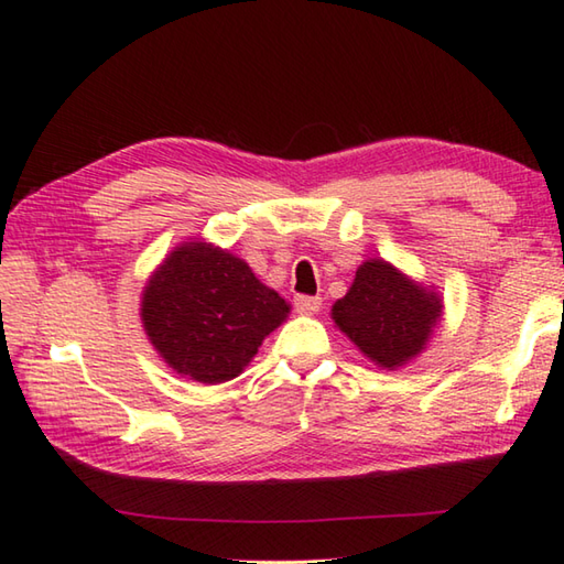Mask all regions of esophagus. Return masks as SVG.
Returning <instances> with one entry per match:
<instances>
[{"label": "esophagus", "instance_id": "1", "mask_svg": "<svg viewBox=\"0 0 564 564\" xmlns=\"http://www.w3.org/2000/svg\"><path fill=\"white\" fill-rule=\"evenodd\" d=\"M321 299H313V295H299L295 299V311L301 313V316H313V313L321 311Z\"/></svg>", "mask_w": 564, "mask_h": 564}]
</instances>
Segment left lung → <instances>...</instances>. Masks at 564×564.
I'll use <instances>...</instances> for the list:
<instances>
[{"label":"left lung","instance_id":"1","mask_svg":"<svg viewBox=\"0 0 564 564\" xmlns=\"http://www.w3.org/2000/svg\"><path fill=\"white\" fill-rule=\"evenodd\" d=\"M443 295L386 259L358 265L348 293L333 303L330 318L378 368L398 370L427 348L443 321Z\"/></svg>","mask_w":564,"mask_h":564}]
</instances>
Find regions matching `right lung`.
Here are the masks:
<instances>
[{
    "instance_id": "right-lung-1",
    "label": "right lung",
    "mask_w": 564,
    "mask_h": 564,
    "mask_svg": "<svg viewBox=\"0 0 564 564\" xmlns=\"http://www.w3.org/2000/svg\"><path fill=\"white\" fill-rule=\"evenodd\" d=\"M291 303L226 248L188 238L141 291L139 316L159 358L181 378L218 386L241 376Z\"/></svg>"
}]
</instances>
